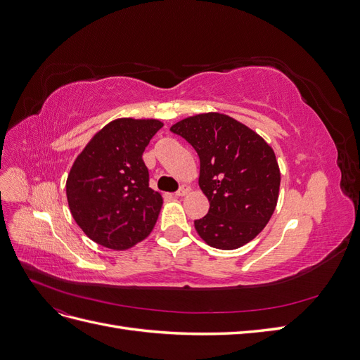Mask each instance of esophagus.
Segmentation results:
<instances>
[{
  "label": "esophagus",
  "instance_id": "esophagus-1",
  "mask_svg": "<svg viewBox=\"0 0 360 360\" xmlns=\"http://www.w3.org/2000/svg\"><path fill=\"white\" fill-rule=\"evenodd\" d=\"M189 192V186H181L177 192H176V197H184Z\"/></svg>",
  "mask_w": 360,
  "mask_h": 360
}]
</instances>
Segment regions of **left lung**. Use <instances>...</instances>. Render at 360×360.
<instances>
[{
    "label": "left lung",
    "mask_w": 360,
    "mask_h": 360,
    "mask_svg": "<svg viewBox=\"0 0 360 360\" xmlns=\"http://www.w3.org/2000/svg\"><path fill=\"white\" fill-rule=\"evenodd\" d=\"M200 156L198 184L210 202L195 221L202 240L216 249L242 248L274 214L281 184L275 151L263 136L221 112L183 118L171 126Z\"/></svg>",
    "instance_id": "obj_1"
}]
</instances>
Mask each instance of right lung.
<instances>
[{
	"instance_id": "right-lung-1",
	"label": "right lung",
	"mask_w": 360,
	"mask_h": 360,
	"mask_svg": "<svg viewBox=\"0 0 360 360\" xmlns=\"http://www.w3.org/2000/svg\"><path fill=\"white\" fill-rule=\"evenodd\" d=\"M163 126L155 118H117L75 159L66 181L75 222L93 242L126 250L156 225L163 198L148 186L143 153Z\"/></svg>"
}]
</instances>
